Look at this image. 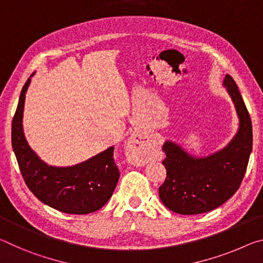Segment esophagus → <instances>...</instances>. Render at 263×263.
<instances>
[{
    "label": "esophagus",
    "instance_id": "1",
    "mask_svg": "<svg viewBox=\"0 0 263 263\" xmlns=\"http://www.w3.org/2000/svg\"><path fill=\"white\" fill-rule=\"evenodd\" d=\"M153 147L154 143H152L147 137L140 134L133 135L127 145L128 156L134 164L142 165L149 161Z\"/></svg>",
    "mask_w": 263,
    "mask_h": 263
}]
</instances>
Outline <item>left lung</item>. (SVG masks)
I'll list each match as a JSON object with an SVG mask.
<instances>
[{
	"label": "left lung",
	"mask_w": 263,
	"mask_h": 263,
	"mask_svg": "<svg viewBox=\"0 0 263 263\" xmlns=\"http://www.w3.org/2000/svg\"><path fill=\"white\" fill-rule=\"evenodd\" d=\"M226 88L239 119L235 135L225 147L206 156H195L177 142L166 140L163 165L166 178L158 193L172 212L200 214L219 208L238 190L252 153V121L235 81L227 74Z\"/></svg>",
	"instance_id": "left-lung-1"
}]
</instances>
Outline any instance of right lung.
I'll return each instance as SVG.
<instances>
[{"instance_id": "obj_1", "label": "right lung", "mask_w": 263, "mask_h": 263, "mask_svg": "<svg viewBox=\"0 0 263 263\" xmlns=\"http://www.w3.org/2000/svg\"><path fill=\"white\" fill-rule=\"evenodd\" d=\"M32 77L23 86L11 124L12 149L25 184L42 203L60 212H96L109 200L120 177L114 147L74 165L55 166L43 161L29 145L23 129L25 94Z\"/></svg>"}]
</instances>
